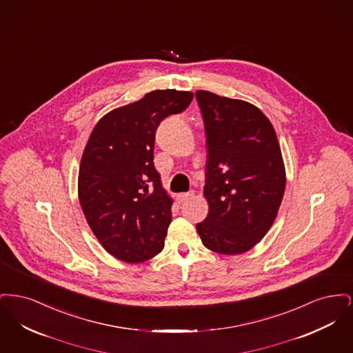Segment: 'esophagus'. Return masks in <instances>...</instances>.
<instances>
[{
	"label": "esophagus",
	"instance_id": "1",
	"mask_svg": "<svg viewBox=\"0 0 353 353\" xmlns=\"http://www.w3.org/2000/svg\"><path fill=\"white\" fill-rule=\"evenodd\" d=\"M193 196H194V193H193V190H190V192H186V193H180L177 196V199H179V201L184 202L186 200H189V199H192Z\"/></svg>",
	"mask_w": 353,
	"mask_h": 353
}]
</instances>
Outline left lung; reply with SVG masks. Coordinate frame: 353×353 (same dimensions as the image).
<instances>
[{"label": "left lung", "instance_id": "obj_1", "mask_svg": "<svg viewBox=\"0 0 353 353\" xmlns=\"http://www.w3.org/2000/svg\"><path fill=\"white\" fill-rule=\"evenodd\" d=\"M206 134L203 194L208 217L196 225L209 250L236 255L269 232L283 199L285 173L272 124L250 103L199 90Z\"/></svg>", "mask_w": 353, "mask_h": 353}]
</instances>
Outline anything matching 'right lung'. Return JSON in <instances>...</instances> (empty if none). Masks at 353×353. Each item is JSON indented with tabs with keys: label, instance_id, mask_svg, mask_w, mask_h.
Instances as JSON below:
<instances>
[{
	"label": "right lung",
	"instance_id": "right-lung-1",
	"mask_svg": "<svg viewBox=\"0 0 353 353\" xmlns=\"http://www.w3.org/2000/svg\"><path fill=\"white\" fill-rule=\"evenodd\" d=\"M193 92L154 90L98 121L79 168V201L101 246L130 263L164 249L172 200L153 164L154 134L169 115L184 112Z\"/></svg>",
	"mask_w": 353,
	"mask_h": 353
}]
</instances>
